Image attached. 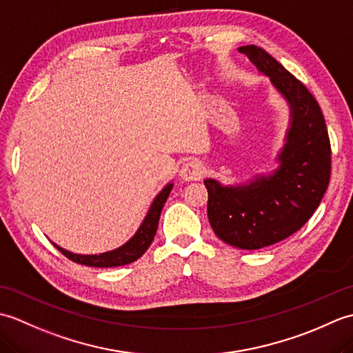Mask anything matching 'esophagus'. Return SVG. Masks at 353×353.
<instances>
[{
	"label": "esophagus",
	"instance_id": "34e87169",
	"mask_svg": "<svg viewBox=\"0 0 353 353\" xmlns=\"http://www.w3.org/2000/svg\"><path fill=\"white\" fill-rule=\"evenodd\" d=\"M205 174V168L203 165L199 162H188L182 165L181 171H179V176H181L182 182H194V181H200Z\"/></svg>",
	"mask_w": 353,
	"mask_h": 353
}]
</instances>
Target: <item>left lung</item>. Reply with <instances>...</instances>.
Here are the masks:
<instances>
[{"label":"left lung","mask_w":353,"mask_h":353,"mask_svg":"<svg viewBox=\"0 0 353 353\" xmlns=\"http://www.w3.org/2000/svg\"><path fill=\"white\" fill-rule=\"evenodd\" d=\"M272 81L288 106V127L276 168L243 183L205 179L208 219L221 241L258 250L288 238L311 219L331 177V144L316 99L283 66L256 45L238 48Z\"/></svg>","instance_id":"obj_1"}]
</instances>
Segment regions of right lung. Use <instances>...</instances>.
Returning a JSON list of instances; mask_svg holds the SVG:
<instances>
[{
    "label": "right lung",
    "instance_id": "obj_1",
    "mask_svg": "<svg viewBox=\"0 0 353 353\" xmlns=\"http://www.w3.org/2000/svg\"><path fill=\"white\" fill-rule=\"evenodd\" d=\"M172 186H174L172 182L163 186V188L159 191V194L153 199L152 205H150L148 211L144 216V220H142V223L139 224L138 230L134 232L130 239H127L123 245L117 247L114 250L103 252L99 254H80V253H72L70 250H66L63 247L57 245L56 243L52 244H54L56 249L59 252H62L66 258L81 265L108 268V267H119V265L130 264V262L139 259L142 254L145 253V250L154 239L162 208L170 196Z\"/></svg>",
    "mask_w": 353,
    "mask_h": 353
}]
</instances>
